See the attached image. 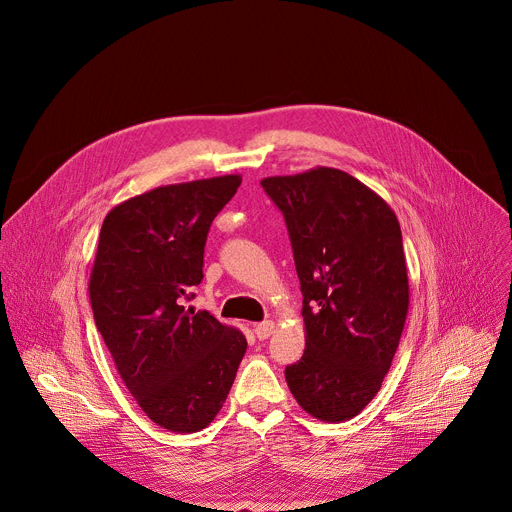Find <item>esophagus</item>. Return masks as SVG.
<instances>
[{
  "label": "esophagus",
  "instance_id": "obj_1",
  "mask_svg": "<svg viewBox=\"0 0 512 512\" xmlns=\"http://www.w3.org/2000/svg\"><path fill=\"white\" fill-rule=\"evenodd\" d=\"M273 332H275V324H273V320H265V322H261V324H257V326H255V334H257V338H259V340H267Z\"/></svg>",
  "mask_w": 512,
  "mask_h": 512
}]
</instances>
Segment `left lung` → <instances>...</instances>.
<instances>
[{"label":"left lung","mask_w":512,"mask_h":512,"mask_svg":"<svg viewBox=\"0 0 512 512\" xmlns=\"http://www.w3.org/2000/svg\"><path fill=\"white\" fill-rule=\"evenodd\" d=\"M302 285L304 356L287 387L312 417L340 423L379 393L409 312V277L393 208L336 168L269 176Z\"/></svg>","instance_id":"8db88e82"}]
</instances>
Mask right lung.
<instances>
[{"label":"right lung","instance_id":"right-lung-1","mask_svg":"<svg viewBox=\"0 0 512 512\" xmlns=\"http://www.w3.org/2000/svg\"><path fill=\"white\" fill-rule=\"evenodd\" d=\"M239 174L160 186L105 216L89 296L117 373L141 411L176 433H194L221 411L245 356L241 330L186 310L202 281L214 216Z\"/></svg>","mask_w":512,"mask_h":512}]
</instances>
